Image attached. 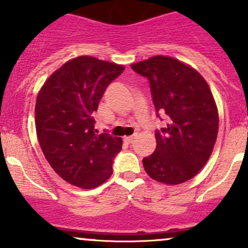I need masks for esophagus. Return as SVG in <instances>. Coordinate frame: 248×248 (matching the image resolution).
<instances>
[{
    "mask_svg": "<svg viewBox=\"0 0 248 248\" xmlns=\"http://www.w3.org/2000/svg\"><path fill=\"white\" fill-rule=\"evenodd\" d=\"M134 139H136V136H132V137H124V140L126 142H128V144H132V142L134 141Z\"/></svg>",
    "mask_w": 248,
    "mask_h": 248,
    "instance_id": "34e87169",
    "label": "esophagus"
}]
</instances>
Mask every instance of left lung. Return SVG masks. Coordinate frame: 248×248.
I'll return each instance as SVG.
<instances>
[{
  "label": "left lung",
  "instance_id": "8db88e82",
  "mask_svg": "<svg viewBox=\"0 0 248 248\" xmlns=\"http://www.w3.org/2000/svg\"><path fill=\"white\" fill-rule=\"evenodd\" d=\"M147 78L156 115V150L142 159L151 179L179 185L196 176L209 161L218 133V112L209 85L196 69L168 56L132 64Z\"/></svg>",
  "mask_w": 248,
  "mask_h": 248
}]
</instances>
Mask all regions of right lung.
I'll list each match as a JSON object with an SVG mask.
<instances>
[{
    "label": "right lung",
    "mask_w": 248,
    "mask_h": 248,
    "mask_svg": "<svg viewBox=\"0 0 248 248\" xmlns=\"http://www.w3.org/2000/svg\"><path fill=\"white\" fill-rule=\"evenodd\" d=\"M124 67L92 56L66 62L44 82L37 96L36 129L51 168L64 181L91 189L112 174L122 139L97 134L94 111Z\"/></svg>",
    "instance_id": "add662e5"
}]
</instances>
